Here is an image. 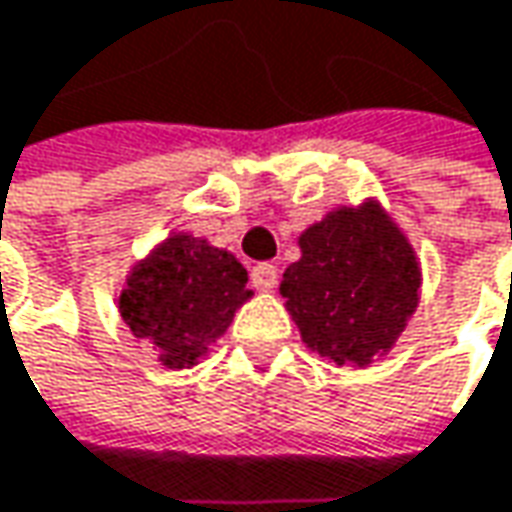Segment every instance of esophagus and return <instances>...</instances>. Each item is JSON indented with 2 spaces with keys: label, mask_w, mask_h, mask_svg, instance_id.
Instances as JSON below:
<instances>
[{
  "label": "esophagus",
  "mask_w": 512,
  "mask_h": 512,
  "mask_svg": "<svg viewBox=\"0 0 512 512\" xmlns=\"http://www.w3.org/2000/svg\"><path fill=\"white\" fill-rule=\"evenodd\" d=\"M252 286L257 292H272L278 286V269L272 263H260L252 269Z\"/></svg>",
  "instance_id": "34e87169"
}]
</instances>
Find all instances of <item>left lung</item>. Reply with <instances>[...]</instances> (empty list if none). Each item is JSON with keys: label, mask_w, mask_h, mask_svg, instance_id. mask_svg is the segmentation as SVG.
I'll use <instances>...</instances> for the list:
<instances>
[{"label": "left lung", "mask_w": 512, "mask_h": 512, "mask_svg": "<svg viewBox=\"0 0 512 512\" xmlns=\"http://www.w3.org/2000/svg\"><path fill=\"white\" fill-rule=\"evenodd\" d=\"M298 246L280 295L303 344L335 364L381 361L421 298V263L407 234L367 200L332 209L300 232Z\"/></svg>", "instance_id": "left-lung-1"}]
</instances>
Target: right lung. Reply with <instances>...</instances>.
<instances>
[{
    "label": "right lung",
    "mask_w": 512,
    "mask_h": 512,
    "mask_svg": "<svg viewBox=\"0 0 512 512\" xmlns=\"http://www.w3.org/2000/svg\"><path fill=\"white\" fill-rule=\"evenodd\" d=\"M246 280L232 252L174 232L131 266L117 309L131 335L157 349L163 367L191 369L252 298Z\"/></svg>",
    "instance_id": "1"
}]
</instances>
